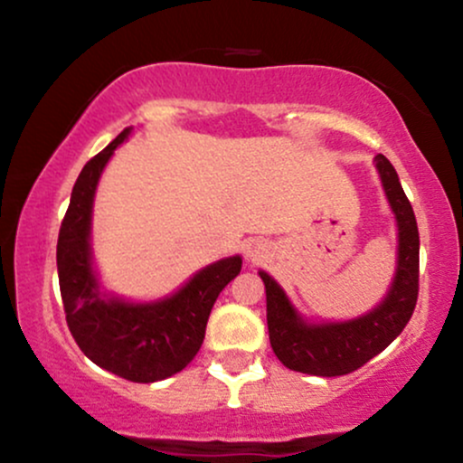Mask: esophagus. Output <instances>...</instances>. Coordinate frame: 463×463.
Here are the masks:
<instances>
[{
    "instance_id": "1",
    "label": "esophagus",
    "mask_w": 463,
    "mask_h": 463,
    "mask_svg": "<svg viewBox=\"0 0 463 463\" xmlns=\"http://www.w3.org/2000/svg\"><path fill=\"white\" fill-rule=\"evenodd\" d=\"M246 254H248L250 259H252V261H257V259H261V257H263V246H261V243H257V241L248 243Z\"/></svg>"
}]
</instances>
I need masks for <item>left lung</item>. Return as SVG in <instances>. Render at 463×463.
I'll use <instances>...</instances> for the list:
<instances>
[{"label":"left lung","instance_id":"8db88e82","mask_svg":"<svg viewBox=\"0 0 463 463\" xmlns=\"http://www.w3.org/2000/svg\"><path fill=\"white\" fill-rule=\"evenodd\" d=\"M374 161L398 222V268L390 294L374 311L357 320L307 324L274 279L259 272L268 296L269 344L285 368L316 376H342L359 370L394 342L416 309L420 276L416 215L401 187L394 165L383 154H376Z\"/></svg>","mask_w":463,"mask_h":463}]
</instances>
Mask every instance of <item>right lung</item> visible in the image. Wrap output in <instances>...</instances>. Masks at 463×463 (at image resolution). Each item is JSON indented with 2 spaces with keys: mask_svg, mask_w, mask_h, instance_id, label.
Wrapping results in <instances>:
<instances>
[{
  "mask_svg": "<svg viewBox=\"0 0 463 463\" xmlns=\"http://www.w3.org/2000/svg\"><path fill=\"white\" fill-rule=\"evenodd\" d=\"M130 130L117 135L82 167L58 232L56 263L62 307L73 339L93 364L132 383H154L187 368L204 342L217 296L241 269V257L200 269L178 294L128 305L99 294L91 269V206L104 165Z\"/></svg>",
  "mask_w": 463,
  "mask_h": 463,
  "instance_id": "obj_1",
  "label": "right lung"
}]
</instances>
